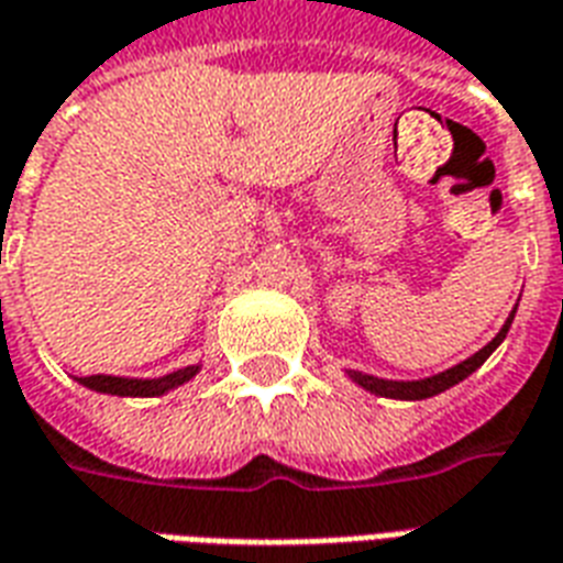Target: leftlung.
I'll return each instance as SVG.
<instances>
[{"label": "left lung", "mask_w": 563, "mask_h": 563, "mask_svg": "<svg viewBox=\"0 0 563 563\" xmlns=\"http://www.w3.org/2000/svg\"><path fill=\"white\" fill-rule=\"evenodd\" d=\"M519 307V303H516ZM516 307L510 310L507 316V322L501 324V331L489 340V343L483 345L481 352H474L472 357H465L460 361L456 366L451 369H444V373H435V376H427V378H411V382H402V378H378V376H369V373H361V369H345V376L352 378L357 387H364L369 394H376V397H387V399H430L441 390H448V387L460 385L462 378H468L477 369L483 366V361L493 355L495 349L504 343V336L510 331V324H514V316H516Z\"/></svg>", "instance_id": "8db88e82"}]
</instances>
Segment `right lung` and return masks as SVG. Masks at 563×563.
Masks as SVG:
<instances>
[{
	"label": "right lung",
	"instance_id": "1",
	"mask_svg": "<svg viewBox=\"0 0 563 563\" xmlns=\"http://www.w3.org/2000/svg\"><path fill=\"white\" fill-rule=\"evenodd\" d=\"M202 364L181 366L173 369L166 376L157 378H128V376H80L82 387L98 390V394H112V397H164L169 390H176L178 385H187L190 378L197 376Z\"/></svg>",
	"mask_w": 563,
	"mask_h": 563
}]
</instances>
